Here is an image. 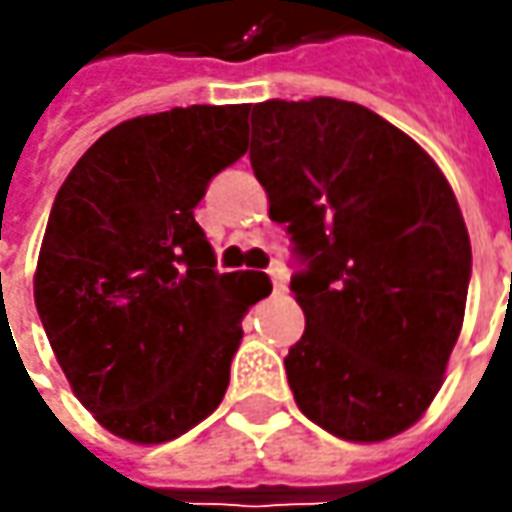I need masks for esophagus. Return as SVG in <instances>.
Returning <instances> with one entry per match:
<instances>
[{
  "mask_svg": "<svg viewBox=\"0 0 512 512\" xmlns=\"http://www.w3.org/2000/svg\"><path fill=\"white\" fill-rule=\"evenodd\" d=\"M267 273H270V282H273V290H276V293H285V290H287L285 267L273 265V267H270V270H267Z\"/></svg>",
  "mask_w": 512,
  "mask_h": 512,
  "instance_id": "obj_1",
  "label": "esophagus"
}]
</instances>
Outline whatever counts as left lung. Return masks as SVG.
Listing matches in <instances>:
<instances>
[{
  "instance_id": "1",
  "label": "left lung",
  "mask_w": 512,
  "mask_h": 512,
  "mask_svg": "<svg viewBox=\"0 0 512 512\" xmlns=\"http://www.w3.org/2000/svg\"><path fill=\"white\" fill-rule=\"evenodd\" d=\"M250 165L287 227L305 333L285 356L310 422L384 442L422 419L464 322L470 236L444 173L356 102L267 99Z\"/></svg>"
}]
</instances>
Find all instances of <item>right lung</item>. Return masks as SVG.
<instances>
[{"label": "right lung", "instance_id": "right-lung-1", "mask_svg": "<svg viewBox=\"0 0 512 512\" xmlns=\"http://www.w3.org/2000/svg\"><path fill=\"white\" fill-rule=\"evenodd\" d=\"M250 105L136 116L96 139L50 207L33 299L76 399L113 436L162 444L225 399L265 273H219L193 219L247 150Z\"/></svg>", "mask_w": 512, "mask_h": 512}]
</instances>
